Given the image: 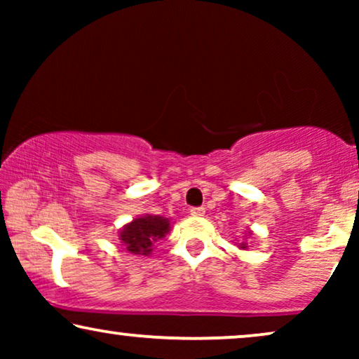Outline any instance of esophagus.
Masks as SVG:
<instances>
[{
    "instance_id": "obj_1",
    "label": "esophagus",
    "mask_w": 359,
    "mask_h": 359,
    "mask_svg": "<svg viewBox=\"0 0 359 359\" xmlns=\"http://www.w3.org/2000/svg\"><path fill=\"white\" fill-rule=\"evenodd\" d=\"M204 214H205L204 208H193V209H191V215H193V217H203Z\"/></svg>"
}]
</instances>
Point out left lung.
I'll return each mask as SVG.
<instances>
[{"label": "left lung", "instance_id": "obj_1", "mask_svg": "<svg viewBox=\"0 0 359 359\" xmlns=\"http://www.w3.org/2000/svg\"><path fill=\"white\" fill-rule=\"evenodd\" d=\"M248 235H252V232H248ZM238 248H242V250H247V248H248V243H245V242L238 243Z\"/></svg>", "mask_w": 359, "mask_h": 359}]
</instances>
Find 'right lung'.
I'll return each instance as SVG.
<instances>
[{
	"label": "right lung",
	"mask_w": 359,
	"mask_h": 359,
	"mask_svg": "<svg viewBox=\"0 0 359 359\" xmlns=\"http://www.w3.org/2000/svg\"><path fill=\"white\" fill-rule=\"evenodd\" d=\"M170 232V220L161 215H140L126 224L119 232V240L132 255L149 257L155 243Z\"/></svg>",
	"instance_id": "1"
}]
</instances>
